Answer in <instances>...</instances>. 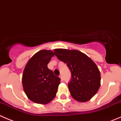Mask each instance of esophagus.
I'll list each match as a JSON object with an SVG mask.
<instances>
[{
    "mask_svg": "<svg viewBox=\"0 0 121 121\" xmlns=\"http://www.w3.org/2000/svg\"><path fill=\"white\" fill-rule=\"evenodd\" d=\"M59 78H60L61 79V80H62V81H63V76H62V75H60V76H59Z\"/></svg>",
    "mask_w": 121,
    "mask_h": 121,
    "instance_id": "obj_1",
    "label": "esophagus"
}]
</instances>
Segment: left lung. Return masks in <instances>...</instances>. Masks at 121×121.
<instances>
[{
    "mask_svg": "<svg viewBox=\"0 0 121 121\" xmlns=\"http://www.w3.org/2000/svg\"><path fill=\"white\" fill-rule=\"evenodd\" d=\"M54 53L59 60L66 63L71 72L68 88L73 98L81 102L90 100L101 85V73L96 65L77 50L56 49Z\"/></svg>",
    "mask_w": 121,
    "mask_h": 121,
    "instance_id": "left-lung-1",
    "label": "left lung"
}]
</instances>
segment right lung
I'll return each mask as SVG.
<instances>
[{"label":"right lung","mask_w":121,"mask_h":121,"mask_svg":"<svg viewBox=\"0 0 121 121\" xmlns=\"http://www.w3.org/2000/svg\"><path fill=\"white\" fill-rule=\"evenodd\" d=\"M54 55L52 51L41 50L29 59L23 70L24 91L30 101L36 104H48L56 95L60 79L48 68Z\"/></svg>","instance_id":"add662e5"}]
</instances>
